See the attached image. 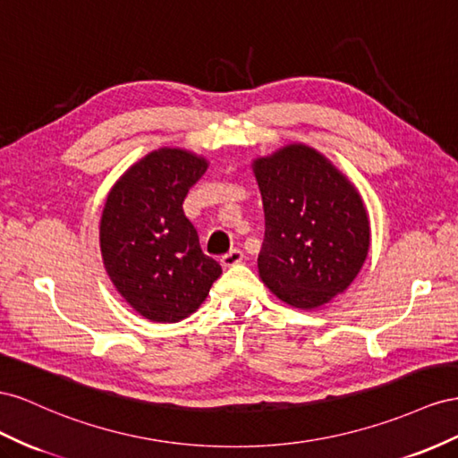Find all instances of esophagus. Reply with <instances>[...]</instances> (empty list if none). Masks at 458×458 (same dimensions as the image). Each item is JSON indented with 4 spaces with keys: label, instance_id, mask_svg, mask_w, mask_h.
Returning <instances> with one entry per match:
<instances>
[{
    "label": "esophagus",
    "instance_id": "obj_1",
    "mask_svg": "<svg viewBox=\"0 0 458 458\" xmlns=\"http://www.w3.org/2000/svg\"><path fill=\"white\" fill-rule=\"evenodd\" d=\"M242 260H243V251L242 250H232L226 255L220 257V265L225 267V268H230V267L240 265Z\"/></svg>",
    "mask_w": 458,
    "mask_h": 458
}]
</instances>
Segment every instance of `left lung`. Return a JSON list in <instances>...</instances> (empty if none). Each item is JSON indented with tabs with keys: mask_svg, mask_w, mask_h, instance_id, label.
Here are the masks:
<instances>
[{
	"mask_svg": "<svg viewBox=\"0 0 458 458\" xmlns=\"http://www.w3.org/2000/svg\"><path fill=\"white\" fill-rule=\"evenodd\" d=\"M253 168L265 207L260 278L292 307L328 303L355 280L369 253L359 193L307 146H287Z\"/></svg>",
	"mask_w": 458,
	"mask_h": 458,
	"instance_id": "8db88e82",
	"label": "left lung"
}]
</instances>
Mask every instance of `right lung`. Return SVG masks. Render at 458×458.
<instances>
[{"mask_svg":"<svg viewBox=\"0 0 458 458\" xmlns=\"http://www.w3.org/2000/svg\"><path fill=\"white\" fill-rule=\"evenodd\" d=\"M205 171V159L188 151H153L116 182L103 208L99 242L109 278L153 322L190 317L222 274L182 208Z\"/></svg>","mask_w":458,"mask_h":458,"instance_id":"1","label":"right lung"}]
</instances>
